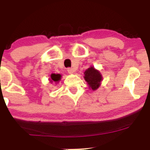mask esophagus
<instances>
[{"mask_svg":"<svg viewBox=\"0 0 150 150\" xmlns=\"http://www.w3.org/2000/svg\"><path fill=\"white\" fill-rule=\"evenodd\" d=\"M67 70H68V73H69V74H73L74 72V69L73 68H68V69H67Z\"/></svg>","mask_w":150,"mask_h":150,"instance_id":"1","label":"esophagus"}]
</instances>
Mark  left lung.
<instances>
[{
	"instance_id": "1",
	"label": "left lung",
	"mask_w": 150,
	"mask_h": 150,
	"mask_svg": "<svg viewBox=\"0 0 150 150\" xmlns=\"http://www.w3.org/2000/svg\"><path fill=\"white\" fill-rule=\"evenodd\" d=\"M84 75V78L87 82L89 89L94 91L100 87L103 77L99 70L95 69L93 66H90L88 69L85 70Z\"/></svg>"
}]
</instances>
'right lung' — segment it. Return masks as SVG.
<instances>
[{
  "label": "right lung",
  "instance_id": "add662e5",
  "mask_svg": "<svg viewBox=\"0 0 150 150\" xmlns=\"http://www.w3.org/2000/svg\"><path fill=\"white\" fill-rule=\"evenodd\" d=\"M61 77L62 76H61V74L52 73L51 75V77H50V78L49 79V80L51 83L55 82V83H56V85H57L58 82H59V81L61 80Z\"/></svg>",
  "mask_w": 150,
  "mask_h": 150
}]
</instances>
